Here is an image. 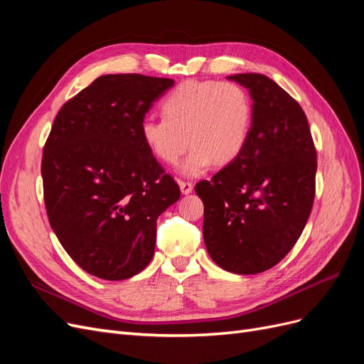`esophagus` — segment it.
Returning a JSON list of instances; mask_svg holds the SVG:
<instances>
[{"label": "esophagus", "mask_w": 364, "mask_h": 364, "mask_svg": "<svg viewBox=\"0 0 364 364\" xmlns=\"http://www.w3.org/2000/svg\"><path fill=\"white\" fill-rule=\"evenodd\" d=\"M179 186H181V193L182 194H190L193 191V183L191 182H179Z\"/></svg>", "instance_id": "esophagus-1"}]
</instances>
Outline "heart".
Listing matches in <instances>:
<instances>
[{"instance_id":"heart-1","label":"heart","mask_w":364,"mask_h":364,"mask_svg":"<svg viewBox=\"0 0 364 364\" xmlns=\"http://www.w3.org/2000/svg\"><path fill=\"white\" fill-rule=\"evenodd\" d=\"M162 114L161 119L142 121L141 138L153 156L171 167L190 144L179 168L185 178H199L214 162H232L252 126L249 95L234 82H185L165 98Z\"/></svg>"}]
</instances>
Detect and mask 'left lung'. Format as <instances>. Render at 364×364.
Returning <instances> with one entry per match:
<instances>
[{
  "mask_svg": "<svg viewBox=\"0 0 364 364\" xmlns=\"http://www.w3.org/2000/svg\"><path fill=\"white\" fill-rule=\"evenodd\" d=\"M228 79L253 102L249 138L196 193L205 205L209 257L230 273L255 274L277 266L299 240L314 202L317 155L302 107L278 83L257 73Z\"/></svg>",
  "mask_w": 364,
  "mask_h": 364,
  "instance_id": "1",
  "label": "left lung"
}]
</instances>
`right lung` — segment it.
Listing matches in <instances>:
<instances>
[{
	"mask_svg": "<svg viewBox=\"0 0 364 364\" xmlns=\"http://www.w3.org/2000/svg\"><path fill=\"white\" fill-rule=\"evenodd\" d=\"M171 79L98 77L54 118L43 147L50 225L77 266L123 281L155 255L156 220L181 190L146 147L141 124Z\"/></svg>",
	"mask_w": 364,
	"mask_h": 364,
	"instance_id": "right-lung-1",
	"label": "right lung"
}]
</instances>
